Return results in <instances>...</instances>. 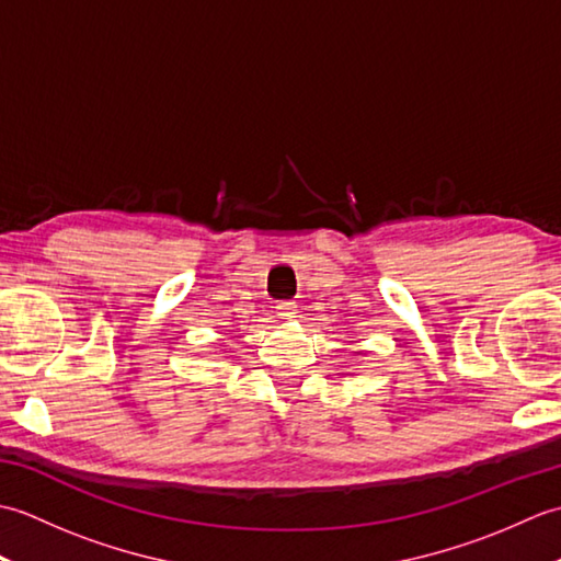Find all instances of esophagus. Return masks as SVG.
Masks as SVG:
<instances>
[{
  "label": "esophagus",
  "instance_id": "34e87169",
  "mask_svg": "<svg viewBox=\"0 0 561 561\" xmlns=\"http://www.w3.org/2000/svg\"><path fill=\"white\" fill-rule=\"evenodd\" d=\"M296 313H299V306H296L294 301H282V304H277V316H279V318L294 320Z\"/></svg>",
  "mask_w": 561,
  "mask_h": 561
}]
</instances>
